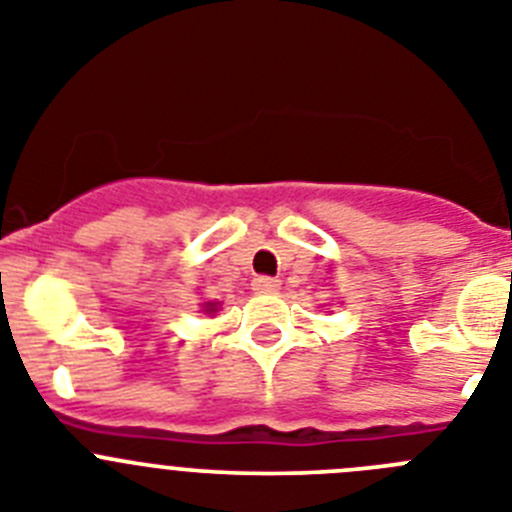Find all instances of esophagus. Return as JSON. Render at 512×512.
Segmentation results:
<instances>
[{"label": "esophagus", "mask_w": 512, "mask_h": 512, "mask_svg": "<svg viewBox=\"0 0 512 512\" xmlns=\"http://www.w3.org/2000/svg\"><path fill=\"white\" fill-rule=\"evenodd\" d=\"M253 292L256 295H277L279 289H282V284H279V279H271V277H256L253 279Z\"/></svg>", "instance_id": "esophagus-1"}]
</instances>
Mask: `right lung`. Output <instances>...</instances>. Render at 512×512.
Masks as SVG:
<instances>
[{
  "instance_id": "obj_1",
  "label": "right lung",
  "mask_w": 512,
  "mask_h": 512,
  "mask_svg": "<svg viewBox=\"0 0 512 512\" xmlns=\"http://www.w3.org/2000/svg\"><path fill=\"white\" fill-rule=\"evenodd\" d=\"M202 307H205L207 315H212V312H217V307H220V302H202Z\"/></svg>"
}]
</instances>
